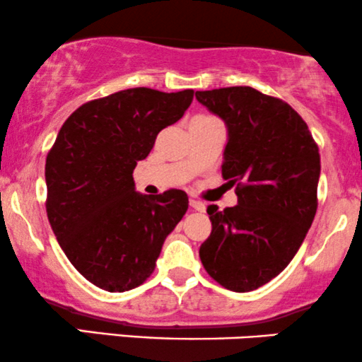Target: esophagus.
<instances>
[{
  "instance_id": "1",
  "label": "esophagus",
  "mask_w": 362,
  "mask_h": 362,
  "mask_svg": "<svg viewBox=\"0 0 362 362\" xmlns=\"http://www.w3.org/2000/svg\"><path fill=\"white\" fill-rule=\"evenodd\" d=\"M190 207L192 209H195V211H199V212H204L206 211V204H202L200 202V200H195V199H190Z\"/></svg>"
}]
</instances>
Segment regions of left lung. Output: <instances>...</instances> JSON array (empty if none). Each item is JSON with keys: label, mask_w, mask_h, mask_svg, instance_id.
<instances>
[{"label": "left lung", "mask_w": 362, "mask_h": 362, "mask_svg": "<svg viewBox=\"0 0 362 362\" xmlns=\"http://www.w3.org/2000/svg\"><path fill=\"white\" fill-rule=\"evenodd\" d=\"M228 128L223 177L238 206H209L211 236L199 255L224 288L251 291L288 267L317 212L319 148L290 104L247 86L197 90Z\"/></svg>", "instance_id": "1"}]
</instances>
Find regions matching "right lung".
<instances>
[{
	"instance_id": "right-lung-1",
	"label": "right lung",
	"mask_w": 362,
	"mask_h": 362,
	"mask_svg": "<svg viewBox=\"0 0 362 362\" xmlns=\"http://www.w3.org/2000/svg\"><path fill=\"white\" fill-rule=\"evenodd\" d=\"M192 99V89L119 90L82 104L57 134L45 163L47 216L74 268L99 288L141 285L189 209L184 190L136 192L133 170Z\"/></svg>"
}]
</instances>
